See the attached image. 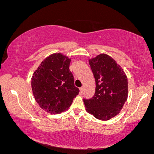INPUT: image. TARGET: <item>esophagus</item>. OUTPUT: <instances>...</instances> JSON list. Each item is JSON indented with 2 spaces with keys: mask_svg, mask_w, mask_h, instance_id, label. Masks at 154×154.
<instances>
[{
  "mask_svg": "<svg viewBox=\"0 0 154 154\" xmlns=\"http://www.w3.org/2000/svg\"><path fill=\"white\" fill-rule=\"evenodd\" d=\"M79 90H80V93H83V91H84V87H83V86L81 87V88H79Z\"/></svg>",
  "mask_w": 154,
  "mask_h": 154,
  "instance_id": "34e87169",
  "label": "esophagus"
}]
</instances>
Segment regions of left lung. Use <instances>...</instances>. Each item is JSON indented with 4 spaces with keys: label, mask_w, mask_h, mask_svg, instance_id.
Segmentation results:
<instances>
[{
    "label": "left lung",
    "mask_w": 154,
    "mask_h": 154,
    "mask_svg": "<svg viewBox=\"0 0 154 154\" xmlns=\"http://www.w3.org/2000/svg\"><path fill=\"white\" fill-rule=\"evenodd\" d=\"M95 79V93L84 100L86 111L98 120H109L116 116L128 97V80L120 65L109 55L100 54L89 59Z\"/></svg>",
    "instance_id": "1"
}]
</instances>
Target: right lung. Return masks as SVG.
I'll use <instances>...</instances> for the list:
<instances>
[{
	"label": "right lung",
	"mask_w": 154,
	"mask_h": 154,
	"mask_svg": "<svg viewBox=\"0 0 154 154\" xmlns=\"http://www.w3.org/2000/svg\"><path fill=\"white\" fill-rule=\"evenodd\" d=\"M70 59L54 53L43 60L32 77V90L39 106L51 114L69 109L79 90L69 70Z\"/></svg>",
	"instance_id": "obj_1"
}]
</instances>
